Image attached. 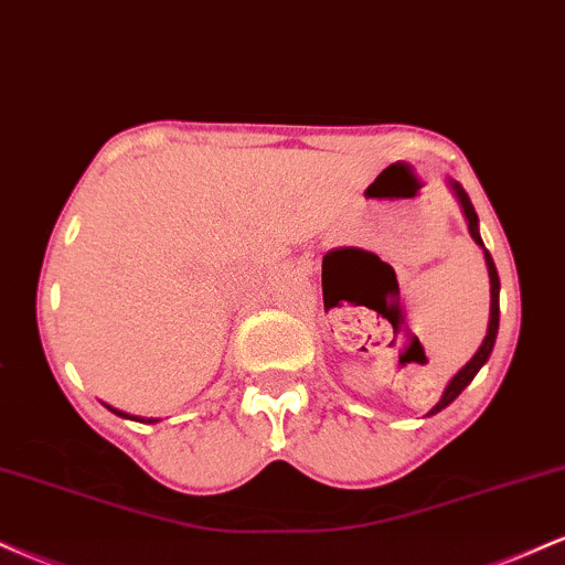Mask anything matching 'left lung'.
Here are the masks:
<instances>
[{"mask_svg": "<svg viewBox=\"0 0 565 565\" xmlns=\"http://www.w3.org/2000/svg\"><path fill=\"white\" fill-rule=\"evenodd\" d=\"M451 188H454V193H457L459 204H462L465 217H468L470 236L476 238V242L483 246V242H481V233H478V215H476V210H472V201H470V196H468V193H465V188L459 185V183H451ZM483 255H486V265H489V278H491V319H489V332H486V340H483V345L478 348V353L472 355V359L468 361V364H465L462 369H459L457 374H454L449 385H446L444 395H440L438 404L430 408V414H436V412H440V408L449 406L451 401L457 398V395L462 393L465 387L470 385L472 377H476V374H478V369H481V366L486 364V361H489L491 350H494L497 329H499V276H497V265H494V260H491L489 249H483Z\"/></svg>", "mask_w": 565, "mask_h": 565, "instance_id": "left-lung-1", "label": "left lung"}]
</instances>
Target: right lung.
<instances>
[{
  "label": "right lung",
  "mask_w": 565,
  "mask_h": 565,
  "mask_svg": "<svg viewBox=\"0 0 565 565\" xmlns=\"http://www.w3.org/2000/svg\"><path fill=\"white\" fill-rule=\"evenodd\" d=\"M108 408H111V406H108ZM111 412H114V414H119V417H129V414H125V412H116V408H111ZM132 419H138V417H132ZM140 423H146V419H140ZM148 423H157V419H148Z\"/></svg>",
  "instance_id": "obj_1"
}]
</instances>
